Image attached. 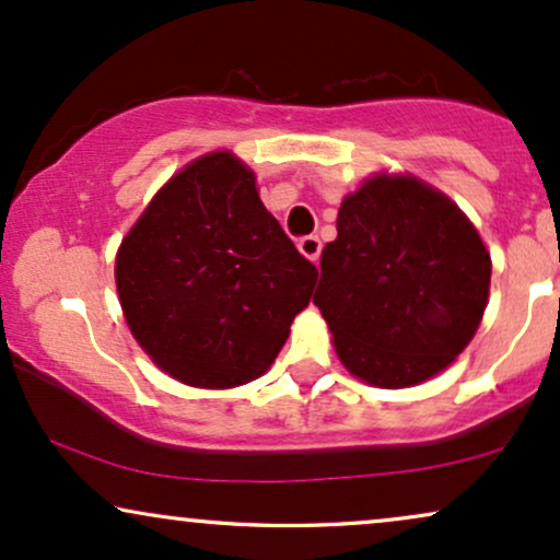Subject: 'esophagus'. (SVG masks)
Segmentation results:
<instances>
[{
  "mask_svg": "<svg viewBox=\"0 0 560 560\" xmlns=\"http://www.w3.org/2000/svg\"><path fill=\"white\" fill-rule=\"evenodd\" d=\"M296 245H300V253H302L304 258H310V260H313V264H317V258H320V250H323L320 237L307 235V237H302Z\"/></svg>",
  "mask_w": 560,
  "mask_h": 560,
  "instance_id": "1",
  "label": "esophagus"
}]
</instances>
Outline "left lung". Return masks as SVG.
<instances>
[{
  "instance_id": "1",
  "label": "left lung",
  "mask_w": 560,
  "mask_h": 560,
  "mask_svg": "<svg viewBox=\"0 0 560 560\" xmlns=\"http://www.w3.org/2000/svg\"><path fill=\"white\" fill-rule=\"evenodd\" d=\"M313 302L346 370L408 387L452 364L476 336L491 256L447 196L416 178L366 180L338 209Z\"/></svg>"
}]
</instances>
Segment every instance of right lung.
Wrapping results in <instances>:
<instances>
[{"instance_id":"add662e5","label":"right lung","mask_w":560,"mask_h":560,"mask_svg":"<svg viewBox=\"0 0 560 560\" xmlns=\"http://www.w3.org/2000/svg\"><path fill=\"white\" fill-rule=\"evenodd\" d=\"M317 268L258 198L230 152L183 167L116 256L126 323L154 364L196 387L264 374L307 307Z\"/></svg>"}]
</instances>
